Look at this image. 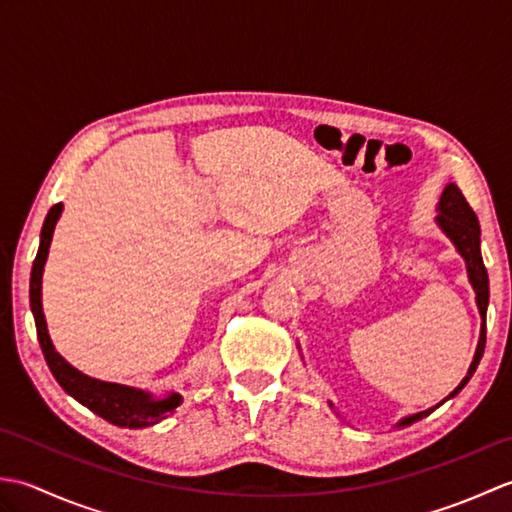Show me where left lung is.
<instances>
[{"label":"left lung","mask_w":512,"mask_h":512,"mask_svg":"<svg viewBox=\"0 0 512 512\" xmlns=\"http://www.w3.org/2000/svg\"><path fill=\"white\" fill-rule=\"evenodd\" d=\"M438 224L442 226V231L451 237V242L455 248L460 250V255L464 257L466 268H469V279L475 288V299H477V308H480L482 314V334H480V343H477V352L473 363L469 367V374L464 376L462 383L455 387L451 394L444 398L449 400L453 398L458 391L469 383L471 376L475 374L477 365H480V358L484 354V345H486V306H488V273L486 266L482 262V250H480V222H477V215L471 209V204L466 202L458 184H449L444 189L442 198H440V215H438ZM442 400V402H444ZM436 409V407H433ZM433 409H427L422 413H416V416H409L405 420H400L398 427H407V424L416 422L420 418H427Z\"/></svg>","instance_id":"1"}]
</instances>
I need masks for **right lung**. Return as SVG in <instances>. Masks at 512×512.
I'll return each mask as SVG.
<instances>
[{
	"label": "right lung",
	"instance_id": "obj_1",
	"mask_svg": "<svg viewBox=\"0 0 512 512\" xmlns=\"http://www.w3.org/2000/svg\"><path fill=\"white\" fill-rule=\"evenodd\" d=\"M59 215H61V204H54L46 215V222H43L39 250L30 273V308H32V314H35L37 339L41 345V352L46 356V363L50 367L52 376L57 378V383L68 391L74 400H79L83 407L94 411L96 416H101L103 420L125 429L151 427V424L160 422L169 411H173L180 405L182 398L178 394H171L165 400H154L140 389L116 385V383H103V380L90 378L81 374L79 369H74L72 365L65 363L63 358L54 352V347L50 343L46 319H43V310H41V275H43V264H46L48 248L52 242L54 224H57Z\"/></svg>",
	"mask_w": 512,
	"mask_h": 512
}]
</instances>
